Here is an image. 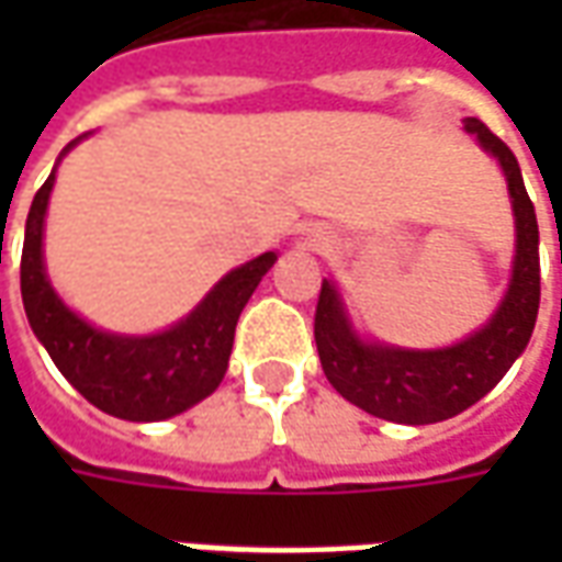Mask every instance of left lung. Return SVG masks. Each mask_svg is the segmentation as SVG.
<instances>
[{"instance_id": "obj_1", "label": "left lung", "mask_w": 562, "mask_h": 562, "mask_svg": "<svg viewBox=\"0 0 562 562\" xmlns=\"http://www.w3.org/2000/svg\"><path fill=\"white\" fill-rule=\"evenodd\" d=\"M463 128L499 161L515 213L512 280L494 316L470 337L442 349H403L364 340L352 328L334 280H322L316 306L322 370L346 401L385 422L436 424L470 409L518 361L539 316V225L518 159L475 116H467Z\"/></svg>"}]
</instances>
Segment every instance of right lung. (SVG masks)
Listing matches in <instances>:
<instances>
[{
  "label": "right lung",
  "instance_id": "1",
  "mask_svg": "<svg viewBox=\"0 0 562 562\" xmlns=\"http://www.w3.org/2000/svg\"><path fill=\"white\" fill-rule=\"evenodd\" d=\"M90 135V132H87ZM80 135L63 149L75 147ZM59 156V159H63ZM56 168L32 198L20 258V294L38 337L59 373L102 413L126 422H165L192 409L220 389L232 358L234 328L277 252L228 270L204 301L159 334H111L90 325L56 294L44 268V216Z\"/></svg>",
  "mask_w": 562,
  "mask_h": 562
}]
</instances>
